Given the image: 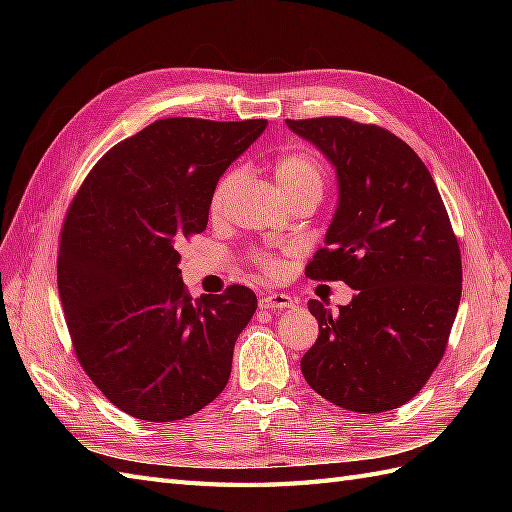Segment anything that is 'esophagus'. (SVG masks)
<instances>
[{
    "label": "esophagus",
    "instance_id": "esophagus-1",
    "mask_svg": "<svg viewBox=\"0 0 512 512\" xmlns=\"http://www.w3.org/2000/svg\"><path fill=\"white\" fill-rule=\"evenodd\" d=\"M292 305H294V299L282 292H269L260 299V307H265V309H286Z\"/></svg>",
    "mask_w": 512,
    "mask_h": 512
}]
</instances>
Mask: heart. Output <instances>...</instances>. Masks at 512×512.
Instances as JSON below:
<instances>
[{
	"label": "heart",
	"instance_id": "heart-1",
	"mask_svg": "<svg viewBox=\"0 0 512 512\" xmlns=\"http://www.w3.org/2000/svg\"><path fill=\"white\" fill-rule=\"evenodd\" d=\"M273 175L277 181V188L284 192V196L290 200L305 198V196H322L324 192V179H327V173H324L322 162L314 156V153L303 151V149H294L286 151L282 156H277L273 162ZM243 179V170L239 166H230L226 173L215 183V188L211 192L209 200V211L211 215H220L228 203V196L232 190L237 188ZM254 265L269 277L282 275L286 269V262L282 256H277L273 252H254L252 254Z\"/></svg>",
	"mask_w": 512,
	"mask_h": 512
}]
</instances>
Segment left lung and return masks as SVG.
<instances>
[{
  "label": "left lung",
  "mask_w": 512,
  "mask_h": 512,
  "mask_svg": "<svg viewBox=\"0 0 512 512\" xmlns=\"http://www.w3.org/2000/svg\"><path fill=\"white\" fill-rule=\"evenodd\" d=\"M337 173L339 200L305 275L356 290L339 314L312 299V389L361 414L404 406L442 361L461 299V252L438 185L393 132L348 117L286 119Z\"/></svg>",
  "instance_id": "obj_1"
}]
</instances>
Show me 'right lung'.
Instances as JSON below:
<instances>
[{"mask_svg":"<svg viewBox=\"0 0 512 512\" xmlns=\"http://www.w3.org/2000/svg\"><path fill=\"white\" fill-rule=\"evenodd\" d=\"M267 119L170 117L108 149L59 237L57 288L85 374L126 414L181 421L218 397L256 312L241 284L192 301L179 245L207 228L215 183Z\"/></svg>","mask_w":512,"mask_h":512,"instance_id":"obj_1","label":"right lung"}]
</instances>
